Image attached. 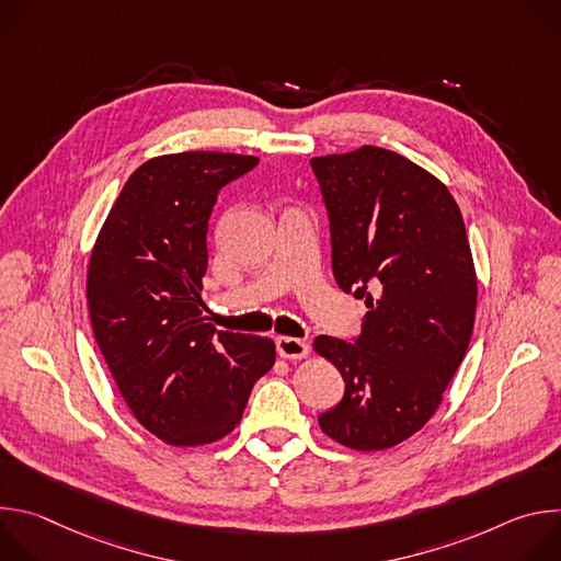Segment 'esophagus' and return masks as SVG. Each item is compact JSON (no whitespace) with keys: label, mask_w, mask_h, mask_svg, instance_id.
Returning a JSON list of instances; mask_svg holds the SVG:
<instances>
[{"label":"esophagus","mask_w":561,"mask_h":561,"mask_svg":"<svg viewBox=\"0 0 561 561\" xmlns=\"http://www.w3.org/2000/svg\"><path fill=\"white\" fill-rule=\"evenodd\" d=\"M277 355L284 359H304L308 355V344L297 337H277Z\"/></svg>","instance_id":"esophagus-1"}]
</instances>
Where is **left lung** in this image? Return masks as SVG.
<instances>
[{"label": "left lung", "mask_w": 561, "mask_h": 561, "mask_svg": "<svg viewBox=\"0 0 561 561\" xmlns=\"http://www.w3.org/2000/svg\"><path fill=\"white\" fill-rule=\"evenodd\" d=\"M310 167L331 217L335 282L368 308L355 344L312 342L346 381L319 428L353 450H386L426 426L466 355L477 273L463 217L444 182L379 146Z\"/></svg>", "instance_id": "8db88e82"}]
</instances>
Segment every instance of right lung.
<instances>
[{"mask_svg": "<svg viewBox=\"0 0 561 561\" xmlns=\"http://www.w3.org/2000/svg\"><path fill=\"white\" fill-rule=\"evenodd\" d=\"M253 154L186 150L144 162L102 224L87 271L95 342L135 420L169 446L226 437L275 364L268 337L206 322L202 277L217 193Z\"/></svg>", "mask_w": 561, "mask_h": 561, "instance_id": "1", "label": "right lung"}]
</instances>
